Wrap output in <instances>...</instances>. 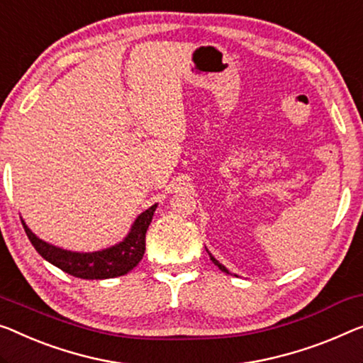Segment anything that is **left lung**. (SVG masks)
Segmentation results:
<instances>
[{
    "instance_id": "left-lung-1",
    "label": "left lung",
    "mask_w": 363,
    "mask_h": 363,
    "mask_svg": "<svg viewBox=\"0 0 363 363\" xmlns=\"http://www.w3.org/2000/svg\"><path fill=\"white\" fill-rule=\"evenodd\" d=\"M205 250H207V247H205ZM207 252H208V250H207ZM208 256H210V261H212V262L215 264V266H218V269L221 270V272H225V274H230V270H228V269H226V267L223 266V264H220L218 261H216V259H215V257L212 256V254H210V252H208Z\"/></svg>"
}]
</instances>
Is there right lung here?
<instances>
[{
	"label": "right lung",
	"instance_id": "add662e5",
	"mask_svg": "<svg viewBox=\"0 0 363 363\" xmlns=\"http://www.w3.org/2000/svg\"><path fill=\"white\" fill-rule=\"evenodd\" d=\"M158 203L151 205L148 210L140 213L130 226V231L122 241L117 245L106 250L93 251V252H78L68 251L63 247L40 240L32 230L26 225L24 220L23 226L27 238H29L32 246L40 256L53 266L62 269L73 277L86 279V280H102V279H113L121 277L130 272L133 267L138 266L145 254V236L147 230L153 220L155 210Z\"/></svg>",
	"mask_w": 363,
	"mask_h": 363
}]
</instances>
